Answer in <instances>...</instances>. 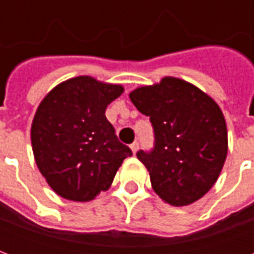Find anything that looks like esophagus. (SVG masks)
Instances as JSON below:
<instances>
[{
    "instance_id": "obj_1",
    "label": "esophagus",
    "mask_w": 254,
    "mask_h": 254,
    "mask_svg": "<svg viewBox=\"0 0 254 254\" xmlns=\"http://www.w3.org/2000/svg\"><path fill=\"white\" fill-rule=\"evenodd\" d=\"M130 149H132L133 154H136V152H137V149H138V143H137V141H134V143H133V144H130Z\"/></svg>"
}]
</instances>
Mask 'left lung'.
<instances>
[{"label": "left lung", "mask_w": 254, "mask_h": 254, "mask_svg": "<svg viewBox=\"0 0 254 254\" xmlns=\"http://www.w3.org/2000/svg\"><path fill=\"white\" fill-rule=\"evenodd\" d=\"M154 127L155 147L138 151L155 193L173 207L201 198L218 181L227 156L226 120L219 105L196 85L166 76L129 94Z\"/></svg>", "instance_id": "obj_1"}]
</instances>
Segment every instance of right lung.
Returning a JSON list of instances; mask_svg holds the SVG:
<instances>
[{"label":"right lung","mask_w":254,"mask_h":254,"mask_svg":"<svg viewBox=\"0 0 254 254\" xmlns=\"http://www.w3.org/2000/svg\"><path fill=\"white\" fill-rule=\"evenodd\" d=\"M121 84L77 76L43 98L31 125L36 166L49 187L72 201H91L107 190L122 162L132 156L107 121L106 107Z\"/></svg>","instance_id":"obj_1"}]
</instances>
